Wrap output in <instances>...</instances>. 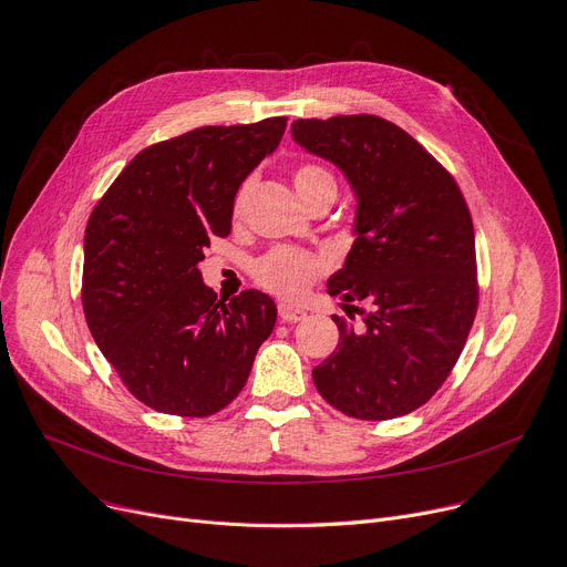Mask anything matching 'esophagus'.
<instances>
[{
    "mask_svg": "<svg viewBox=\"0 0 567 567\" xmlns=\"http://www.w3.org/2000/svg\"><path fill=\"white\" fill-rule=\"evenodd\" d=\"M277 311H279V318H281L284 322H297V320H302V318L307 316L305 309L292 307V305H288V302H281V305L277 307Z\"/></svg>",
    "mask_w": 567,
    "mask_h": 567,
    "instance_id": "1",
    "label": "esophagus"
}]
</instances>
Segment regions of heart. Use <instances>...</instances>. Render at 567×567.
<instances>
[{"label": "heart", "instance_id": "1", "mask_svg": "<svg viewBox=\"0 0 567 567\" xmlns=\"http://www.w3.org/2000/svg\"><path fill=\"white\" fill-rule=\"evenodd\" d=\"M295 189L302 202H309L311 196L322 194V192H334L337 194V181L331 176L324 166L316 162L299 164L292 176ZM245 194L247 185L240 187L236 204H233V210L240 213L245 204ZM327 270V262L305 249H295V247H275L268 254H262L254 265H251V275L256 284L265 290H270L279 297L286 299H299L302 297L318 277Z\"/></svg>", "mask_w": 567, "mask_h": 567}]
</instances>
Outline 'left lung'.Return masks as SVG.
Wrapping results in <instances>:
<instances>
[{
    "instance_id": "1",
    "label": "left lung",
    "mask_w": 567,
    "mask_h": 567,
    "mask_svg": "<svg viewBox=\"0 0 567 567\" xmlns=\"http://www.w3.org/2000/svg\"><path fill=\"white\" fill-rule=\"evenodd\" d=\"M290 132L357 196L354 243L327 290L363 318L354 327L331 316L339 346L313 369L316 389L352 419L410 414L444 384L476 318L470 208L444 166L386 118H299Z\"/></svg>"
}]
</instances>
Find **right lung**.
I'll return each mask as SVG.
<instances>
[{"mask_svg":"<svg viewBox=\"0 0 567 567\" xmlns=\"http://www.w3.org/2000/svg\"><path fill=\"white\" fill-rule=\"evenodd\" d=\"M286 130L275 116L206 125L130 159L84 230L82 307L127 391L155 412L210 416L236 398L272 334L270 295L217 297L198 272L230 233L238 187Z\"/></svg>","mask_w":567,"mask_h":567,"instance_id":"right-lung-1","label":"right lung"}]
</instances>
